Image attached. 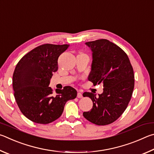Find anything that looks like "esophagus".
Instances as JSON below:
<instances>
[{
  "label": "esophagus",
  "instance_id": "obj_1",
  "mask_svg": "<svg viewBox=\"0 0 154 154\" xmlns=\"http://www.w3.org/2000/svg\"><path fill=\"white\" fill-rule=\"evenodd\" d=\"M82 94L81 93H80V92H79L77 93V97L78 98H82Z\"/></svg>",
  "mask_w": 154,
  "mask_h": 154
}]
</instances>
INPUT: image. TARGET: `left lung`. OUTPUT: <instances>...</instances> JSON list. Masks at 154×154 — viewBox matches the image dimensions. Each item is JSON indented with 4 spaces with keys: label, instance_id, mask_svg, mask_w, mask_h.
I'll list each match as a JSON object with an SVG mask.
<instances>
[{
    "label": "left lung",
    "instance_id": "left-lung-1",
    "mask_svg": "<svg viewBox=\"0 0 154 154\" xmlns=\"http://www.w3.org/2000/svg\"><path fill=\"white\" fill-rule=\"evenodd\" d=\"M92 51V64L88 80L93 85L103 84V92L96 97L85 92L93 101V109L83 112L87 120L95 125H109L125 111L134 86L133 67L122 48L106 39L87 42Z\"/></svg>",
    "mask_w": 154,
    "mask_h": 154
}]
</instances>
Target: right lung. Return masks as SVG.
Returning a JSON list of instances; mask_svg holds the SVG:
<instances>
[{"label": "right lung", "mask_w": 154, "mask_h": 154, "mask_svg": "<svg viewBox=\"0 0 154 154\" xmlns=\"http://www.w3.org/2000/svg\"><path fill=\"white\" fill-rule=\"evenodd\" d=\"M69 45L45 44L24 55L18 62L13 75L15 101L21 113L38 124H48L63 113L66 102L77 96V91L66 86L53 93L48 87L57 60Z\"/></svg>", "instance_id": "1"}]
</instances>
